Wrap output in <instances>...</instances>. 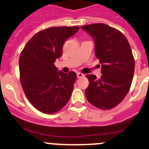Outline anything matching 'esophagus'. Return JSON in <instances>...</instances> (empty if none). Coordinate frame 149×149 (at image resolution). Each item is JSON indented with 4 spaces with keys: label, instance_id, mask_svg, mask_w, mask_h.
I'll return each instance as SVG.
<instances>
[{
    "label": "esophagus",
    "instance_id": "esophagus-1",
    "mask_svg": "<svg viewBox=\"0 0 149 149\" xmlns=\"http://www.w3.org/2000/svg\"><path fill=\"white\" fill-rule=\"evenodd\" d=\"M76 75H77L78 78H81L84 76V74H82V73H76Z\"/></svg>",
    "mask_w": 149,
    "mask_h": 149
}]
</instances>
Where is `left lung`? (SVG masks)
<instances>
[{
    "label": "left lung",
    "mask_w": 149,
    "mask_h": 149,
    "mask_svg": "<svg viewBox=\"0 0 149 149\" xmlns=\"http://www.w3.org/2000/svg\"><path fill=\"white\" fill-rule=\"evenodd\" d=\"M81 29L93 38L95 56L101 64L102 76L87 75L89 85L85 96L91 104L102 110L114 108L126 96L131 87L134 59L124 35L104 24H93Z\"/></svg>",
    "instance_id": "left-lung-1"
}]
</instances>
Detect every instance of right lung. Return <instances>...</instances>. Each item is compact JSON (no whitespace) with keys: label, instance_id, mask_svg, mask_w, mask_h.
I'll return each mask as SVG.
<instances>
[{"label":"right lung","instance_id":"obj_1","mask_svg":"<svg viewBox=\"0 0 149 149\" xmlns=\"http://www.w3.org/2000/svg\"><path fill=\"white\" fill-rule=\"evenodd\" d=\"M79 29L78 26L43 29L32 37L21 52L19 58L21 86L28 100L43 113L57 112L70 98L76 73H63L54 62L62 55L65 41Z\"/></svg>","mask_w":149,"mask_h":149}]
</instances>
